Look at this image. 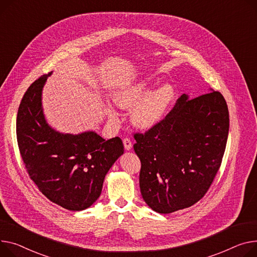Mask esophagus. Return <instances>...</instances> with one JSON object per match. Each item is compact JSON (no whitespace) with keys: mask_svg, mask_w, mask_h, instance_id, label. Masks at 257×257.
<instances>
[{"mask_svg":"<svg viewBox=\"0 0 257 257\" xmlns=\"http://www.w3.org/2000/svg\"><path fill=\"white\" fill-rule=\"evenodd\" d=\"M123 144H124V148L126 151H130L132 149V142L130 141V139H124L123 140Z\"/></svg>","mask_w":257,"mask_h":257,"instance_id":"obj_1","label":"esophagus"}]
</instances>
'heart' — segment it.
Wrapping results in <instances>:
<instances>
[{"mask_svg": "<svg viewBox=\"0 0 257 257\" xmlns=\"http://www.w3.org/2000/svg\"><path fill=\"white\" fill-rule=\"evenodd\" d=\"M151 89L152 83L144 79L124 85L113 95V101L118 107L129 109L135 105L131 121L143 130L151 129L162 121L175 97V89L169 83H164L150 92ZM107 113L111 121H115L116 113L113 109L109 108Z\"/></svg>", "mask_w": 257, "mask_h": 257, "instance_id": "b5f03b06", "label": "heart"}]
</instances>
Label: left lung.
Segmentation results:
<instances>
[{
    "instance_id": "left-lung-1",
    "label": "left lung",
    "mask_w": 257,
    "mask_h": 257,
    "mask_svg": "<svg viewBox=\"0 0 257 257\" xmlns=\"http://www.w3.org/2000/svg\"><path fill=\"white\" fill-rule=\"evenodd\" d=\"M229 130L226 101L218 91L183 94L156 126L135 133L144 200L157 213L189 208L207 193L220 168Z\"/></svg>"
}]
</instances>
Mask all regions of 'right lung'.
Here are the masks:
<instances>
[{"mask_svg": "<svg viewBox=\"0 0 257 257\" xmlns=\"http://www.w3.org/2000/svg\"><path fill=\"white\" fill-rule=\"evenodd\" d=\"M51 74L34 81L25 93L16 117V136L27 173L50 201L70 211L91 207L104 178L124 153L119 138L105 141L94 131L63 134L45 121L42 89Z\"/></svg>", "mask_w": 257, "mask_h": 257, "instance_id": "add662e5", "label": "right lung"}]
</instances>
